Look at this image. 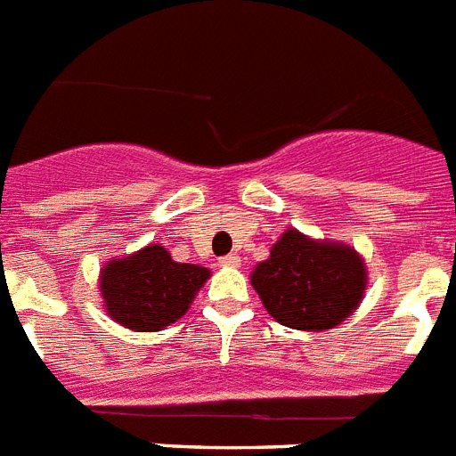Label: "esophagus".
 <instances>
[{
    "instance_id": "34e87169",
    "label": "esophagus",
    "mask_w": 456,
    "mask_h": 456,
    "mask_svg": "<svg viewBox=\"0 0 456 456\" xmlns=\"http://www.w3.org/2000/svg\"><path fill=\"white\" fill-rule=\"evenodd\" d=\"M222 266H239L240 264V257L239 255H224V257L220 259Z\"/></svg>"
}]
</instances>
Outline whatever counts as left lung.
Segmentation results:
<instances>
[{
    "mask_svg": "<svg viewBox=\"0 0 456 456\" xmlns=\"http://www.w3.org/2000/svg\"><path fill=\"white\" fill-rule=\"evenodd\" d=\"M264 308L285 327L331 329L362 301L366 269L352 248L287 229L271 257L252 271Z\"/></svg>",
    "mask_w": 456,
    "mask_h": 456,
    "instance_id": "left-lung-1",
    "label": "left lung"
}]
</instances>
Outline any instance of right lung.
<instances>
[{"label": "right lung", "instance_id": "obj_1", "mask_svg": "<svg viewBox=\"0 0 456 456\" xmlns=\"http://www.w3.org/2000/svg\"><path fill=\"white\" fill-rule=\"evenodd\" d=\"M208 275L204 266L174 262L167 248L155 243L106 264L102 297L109 315L122 327L159 331L185 315Z\"/></svg>", "mask_w": 456, "mask_h": 456}]
</instances>
